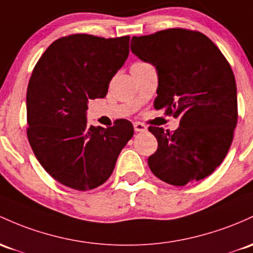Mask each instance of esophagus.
<instances>
[{
    "instance_id": "esophagus-1",
    "label": "esophagus",
    "mask_w": 253,
    "mask_h": 253,
    "mask_svg": "<svg viewBox=\"0 0 253 253\" xmlns=\"http://www.w3.org/2000/svg\"><path fill=\"white\" fill-rule=\"evenodd\" d=\"M133 126H134V131L135 132H145L146 129V126L144 124H140V122H134V125H133Z\"/></svg>"
}]
</instances>
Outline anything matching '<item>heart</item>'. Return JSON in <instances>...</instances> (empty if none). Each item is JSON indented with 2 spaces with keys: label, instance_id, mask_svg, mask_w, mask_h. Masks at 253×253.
I'll return each instance as SVG.
<instances>
[{
  "label": "heart",
  "instance_id": "b5f03b06",
  "mask_svg": "<svg viewBox=\"0 0 253 253\" xmlns=\"http://www.w3.org/2000/svg\"><path fill=\"white\" fill-rule=\"evenodd\" d=\"M134 65H140V62H138V63H134Z\"/></svg>",
  "mask_w": 253,
  "mask_h": 253
}]
</instances>
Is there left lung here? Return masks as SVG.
Listing matches in <instances>:
<instances>
[{"mask_svg": "<svg viewBox=\"0 0 253 253\" xmlns=\"http://www.w3.org/2000/svg\"><path fill=\"white\" fill-rule=\"evenodd\" d=\"M131 50L156 68L154 107L180 120L173 133L149 127L158 143L148 158L151 171L174 186L210 175L226 157L238 121L229 63L207 36L184 29L133 37Z\"/></svg>", "mask_w": 253, "mask_h": 253, "instance_id": "obj_1", "label": "left lung"}]
</instances>
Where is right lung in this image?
<instances>
[{
  "mask_svg": "<svg viewBox=\"0 0 253 253\" xmlns=\"http://www.w3.org/2000/svg\"><path fill=\"white\" fill-rule=\"evenodd\" d=\"M129 54V37L72 35L50 44L36 65L26 95L27 138L42 167L60 184L87 191L112 175L133 137L128 120L88 126L90 99L104 98Z\"/></svg>",
  "mask_w": 253,
  "mask_h": 253,
  "instance_id": "right-lung-1",
  "label": "right lung"
}]
</instances>
